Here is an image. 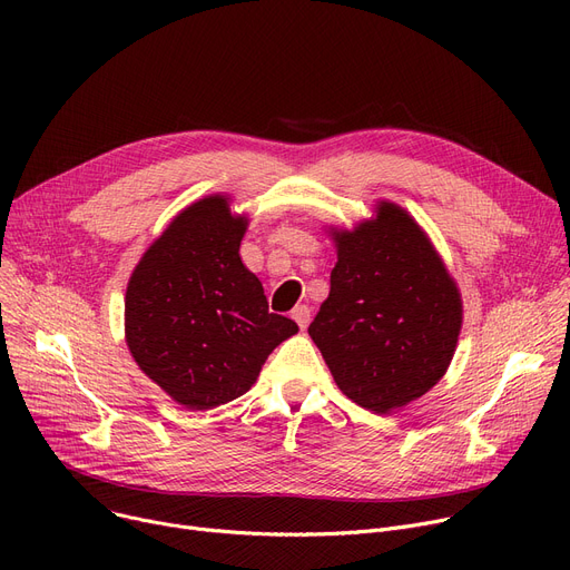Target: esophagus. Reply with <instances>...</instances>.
<instances>
[{
    "label": "esophagus",
    "instance_id": "1",
    "mask_svg": "<svg viewBox=\"0 0 570 570\" xmlns=\"http://www.w3.org/2000/svg\"><path fill=\"white\" fill-rule=\"evenodd\" d=\"M293 321L301 325V331H305V327L309 325V318H312V309L307 305H297L293 312H291Z\"/></svg>",
    "mask_w": 570,
    "mask_h": 570
}]
</instances>
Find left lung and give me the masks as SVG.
<instances>
[{
    "mask_svg": "<svg viewBox=\"0 0 570 570\" xmlns=\"http://www.w3.org/2000/svg\"><path fill=\"white\" fill-rule=\"evenodd\" d=\"M327 233L337 263L309 337L348 400L391 413L423 397L451 365L462 331L460 288L397 203L376 200L370 219Z\"/></svg>",
    "mask_w": 570,
    "mask_h": 570,
    "instance_id": "obj_1",
    "label": "left lung"
}]
</instances>
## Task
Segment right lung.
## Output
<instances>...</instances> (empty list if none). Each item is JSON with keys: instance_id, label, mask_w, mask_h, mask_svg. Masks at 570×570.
I'll return each mask as SVG.
<instances>
[{"instance_id": "add662e5", "label": "right lung", "mask_w": 570, "mask_h": 570, "mask_svg": "<svg viewBox=\"0 0 570 570\" xmlns=\"http://www.w3.org/2000/svg\"><path fill=\"white\" fill-rule=\"evenodd\" d=\"M209 194L177 213L140 256L125 295V340L166 395L207 411L245 395L297 325L267 312L239 258L249 217Z\"/></svg>"}]
</instances>
